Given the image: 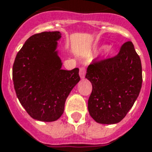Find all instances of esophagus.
Masks as SVG:
<instances>
[{
	"instance_id": "34e87169",
	"label": "esophagus",
	"mask_w": 152,
	"mask_h": 152,
	"mask_svg": "<svg viewBox=\"0 0 152 152\" xmlns=\"http://www.w3.org/2000/svg\"><path fill=\"white\" fill-rule=\"evenodd\" d=\"M85 73H86V69L85 67H81L80 68V76L81 79H85Z\"/></svg>"
}]
</instances>
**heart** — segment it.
I'll return each instance as SVG.
<instances>
[{"instance_id":"1","label":"heart","mask_w":152,"mask_h":152,"mask_svg":"<svg viewBox=\"0 0 152 152\" xmlns=\"http://www.w3.org/2000/svg\"><path fill=\"white\" fill-rule=\"evenodd\" d=\"M105 52H106V54L109 55V56H110V55L111 56V55H113V54L114 53V50H113L111 47H107L106 49H105Z\"/></svg>"}]
</instances>
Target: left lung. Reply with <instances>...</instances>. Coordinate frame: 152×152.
Instances as JSON below:
<instances>
[{
	"label": "left lung",
	"instance_id": "1",
	"mask_svg": "<svg viewBox=\"0 0 152 152\" xmlns=\"http://www.w3.org/2000/svg\"><path fill=\"white\" fill-rule=\"evenodd\" d=\"M85 78L93 85L88 102L90 116L101 124L121 122L142 87L141 60L133 43L126 42L116 56L91 64Z\"/></svg>",
	"mask_w": 152,
	"mask_h": 152
}]
</instances>
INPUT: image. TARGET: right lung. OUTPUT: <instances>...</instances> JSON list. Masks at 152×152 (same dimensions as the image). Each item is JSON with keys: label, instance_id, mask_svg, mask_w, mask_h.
<instances>
[{"label": "right lung", "instance_id": "right-lung-1", "mask_svg": "<svg viewBox=\"0 0 152 152\" xmlns=\"http://www.w3.org/2000/svg\"><path fill=\"white\" fill-rule=\"evenodd\" d=\"M59 31L36 34L26 41L13 66L14 89L32 118L54 122L64 113L66 99L80 81L79 68L62 69L56 50Z\"/></svg>", "mask_w": 152, "mask_h": 152}]
</instances>
